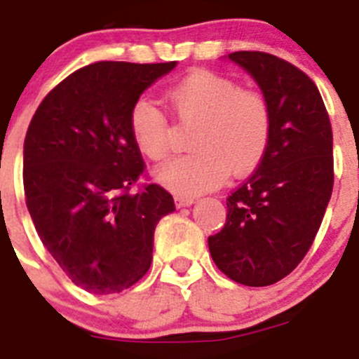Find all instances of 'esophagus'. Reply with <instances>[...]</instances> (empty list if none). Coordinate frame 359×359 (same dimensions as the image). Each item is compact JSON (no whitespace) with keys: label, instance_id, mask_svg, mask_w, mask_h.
I'll use <instances>...</instances> for the list:
<instances>
[{"label":"esophagus","instance_id":"34e87169","mask_svg":"<svg viewBox=\"0 0 359 359\" xmlns=\"http://www.w3.org/2000/svg\"><path fill=\"white\" fill-rule=\"evenodd\" d=\"M193 203H195V198H191V196H184V195L175 196L177 208H187V205H193Z\"/></svg>","mask_w":359,"mask_h":359}]
</instances>
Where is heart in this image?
Listing matches in <instances>:
<instances>
[{"label":"heart","mask_w":359,"mask_h":359,"mask_svg":"<svg viewBox=\"0 0 359 359\" xmlns=\"http://www.w3.org/2000/svg\"><path fill=\"white\" fill-rule=\"evenodd\" d=\"M182 123H195L191 154L156 170V179L179 195H200L229 177H245L264 159L272 137V112L261 93L240 89L211 71H193L166 93ZM137 150L163 161L170 150V130L163 112L147 98L134 103L128 118Z\"/></svg>","instance_id":"b5f03b06"}]
</instances>
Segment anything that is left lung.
I'll use <instances>...</instances> for the list:
<instances>
[{
    "mask_svg": "<svg viewBox=\"0 0 359 359\" xmlns=\"http://www.w3.org/2000/svg\"><path fill=\"white\" fill-rule=\"evenodd\" d=\"M227 59L256 80L272 112L257 170L227 198V222L209 236L216 266L245 286H270L304 259L332 193V130L315 82L263 51Z\"/></svg>",
    "mask_w": 359,
    "mask_h": 359,
    "instance_id": "obj_1",
    "label": "left lung"
}]
</instances>
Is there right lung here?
Returning a JSON list of instances; mask_svg holds the SVG:
<instances>
[{
	"instance_id": "add662e5",
	"label": "right lung",
	"mask_w": 359,
	"mask_h": 359,
	"mask_svg": "<svg viewBox=\"0 0 359 359\" xmlns=\"http://www.w3.org/2000/svg\"><path fill=\"white\" fill-rule=\"evenodd\" d=\"M177 62H95L41 102L22 148V184L35 231L76 286L96 295L130 288L151 264L154 232L175 211L144 172L130 111Z\"/></svg>"
}]
</instances>
